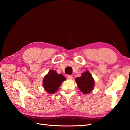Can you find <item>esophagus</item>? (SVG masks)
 I'll use <instances>...</instances> for the list:
<instances>
[{
	"label": "esophagus",
	"instance_id": "1",
	"mask_svg": "<svg viewBox=\"0 0 130 130\" xmlns=\"http://www.w3.org/2000/svg\"><path fill=\"white\" fill-rule=\"evenodd\" d=\"M67 78L68 79H71L73 78V76L72 75H68L67 76Z\"/></svg>",
	"mask_w": 130,
	"mask_h": 130
}]
</instances>
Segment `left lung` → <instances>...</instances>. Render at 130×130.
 <instances>
[{"mask_svg": "<svg viewBox=\"0 0 130 130\" xmlns=\"http://www.w3.org/2000/svg\"><path fill=\"white\" fill-rule=\"evenodd\" d=\"M75 82L80 90L85 94L90 93L94 87V80L89 71L83 73L80 77L76 78Z\"/></svg>", "mask_w": 130, "mask_h": 130, "instance_id": "8db88e82", "label": "left lung"}]
</instances>
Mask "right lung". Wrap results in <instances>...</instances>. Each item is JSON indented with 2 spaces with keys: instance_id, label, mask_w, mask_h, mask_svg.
Listing matches in <instances>:
<instances>
[{
  "instance_id": "add662e5",
  "label": "right lung",
  "mask_w": 130,
  "mask_h": 130,
  "mask_svg": "<svg viewBox=\"0 0 130 130\" xmlns=\"http://www.w3.org/2000/svg\"><path fill=\"white\" fill-rule=\"evenodd\" d=\"M66 80V78L62 74H58L55 70L49 71L44 77L43 87L50 94H54L59 89L62 83Z\"/></svg>"
}]
</instances>
